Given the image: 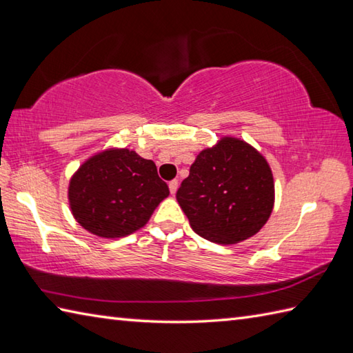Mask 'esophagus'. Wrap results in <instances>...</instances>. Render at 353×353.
Listing matches in <instances>:
<instances>
[{
	"label": "esophagus",
	"instance_id": "34e87169",
	"mask_svg": "<svg viewBox=\"0 0 353 353\" xmlns=\"http://www.w3.org/2000/svg\"><path fill=\"white\" fill-rule=\"evenodd\" d=\"M177 186H179V181H177V179H174V181H171V182L168 183L170 192H171V194H176V191H177Z\"/></svg>",
	"mask_w": 353,
	"mask_h": 353
}]
</instances>
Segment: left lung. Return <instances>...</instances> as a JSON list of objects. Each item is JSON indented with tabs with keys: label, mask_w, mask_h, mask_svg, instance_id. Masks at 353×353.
<instances>
[{
	"label": "left lung",
	"mask_w": 353,
	"mask_h": 353,
	"mask_svg": "<svg viewBox=\"0 0 353 353\" xmlns=\"http://www.w3.org/2000/svg\"><path fill=\"white\" fill-rule=\"evenodd\" d=\"M176 199L196 234L235 244L267 223L274 203L273 174L253 147L223 138L197 156Z\"/></svg>",
	"instance_id": "obj_1"
}]
</instances>
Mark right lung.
I'll return each mask as SVG.
<instances>
[{
	"label": "right lung",
	"instance_id": "obj_1",
	"mask_svg": "<svg viewBox=\"0 0 353 353\" xmlns=\"http://www.w3.org/2000/svg\"><path fill=\"white\" fill-rule=\"evenodd\" d=\"M168 194L154 162L123 148L95 154L81 165L71 179L68 197L72 215L86 230L118 238L144 226Z\"/></svg>",
	"mask_w": 353,
	"mask_h": 353
}]
</instances>
